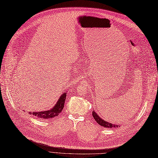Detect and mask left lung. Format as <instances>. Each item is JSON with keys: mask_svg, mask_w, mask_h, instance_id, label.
Segmentation results:
<instances>
[{"mask_svg": "<svg viewBox=\"0 0 158 158\" xmlns=\"http://www.w3.org/2000/svg\"><path fill=\"white\" fill-rule=\"evenodd\" d=\"M93 116L94 119L96 120V122L98 123L100 125L103 127H106V128H114V127H118V125H115L112 123H109L107 121H105V120H103L94 111H93Z\"/></svg>", "mask_w": 158, "mask_h": 158, "instance_id": "1", "label": "left lung"}]
</instances>
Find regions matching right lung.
<instances>
[{"mask_svg": "<svg viewBox=\"0 0 158 158\" xmlns=\"http://www.w3.org/2000/svg\"><path fill=\"white\" fill-rule=\"evenodd\" d=\"M66 99V93H64L60 97L58 101L56 102L55 106L52 109L46 111H42V112H29L30 114H33L35 116H36L40 118L43 119H50L56 116H58L60 112L62 111L64 107V103Z\"/></svg>", "mask_w": 158, "mask_h": 158, "instance_id": "obj_1", "label": "right lung"}]
</instances>
